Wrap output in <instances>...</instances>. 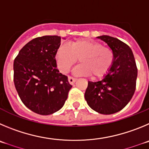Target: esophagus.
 I'll use <instances>...</instances> for the list:
<instances>
[{
  "mask_svg": "<svg viewBox=\"0 0 149 149\" xmlns=\"http://www.w3.org/2000/svg\"><path fill=\"white\" fill-rule=\"evenodd\" d=\"M76 81V78H73L72 77V76H69V77H68V81H69V83L70 84H73Z\"/></svg>",
  "mask_w": 149,
  "mask_h": 149,
  "instance_id": "34e87169",
  "label": "esophagus"
}]
</instances>
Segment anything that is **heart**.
<instances>
[{
  "label": "heart",
  "mask_w": 149,
  "mask_h": 149,
  "mask_svg": "<svg viewBox=\"0 0 149 149\" xmlns=\"http://www.w3.org/2000/svg\"><path fill=\"white\" fill-rule=\"evenodd\" d=\"M78 58L81 64L73 70L75 74L91 75L93 79H100L110 71L114 61V53L111 48L87 39L75 40L69 47L61 45L56 50V62L63 73H68Z\"/></svg>",
  "instance_id": "b5f03b06"
}]
</instances>
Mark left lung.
Here are the masks:
<instances>
[{
    "label": "left lung",
    "instance_id": "left-lung-1",
    "mask_svg": "<svg viewBox=\"0 0 149 149\" xmlns=\"http://www.w3.org/2000/svg\"><path fill=\"white\" fill-rule=\"evenodd\" d=\"M114 53L110 71L101 81H88L84 93L88 104L102 114H112L121 111L131 100L136 89L137 68L128 45L108 36L97 37Z\"/></svg>",
    "mask_w": 149,
    "mask_h": 149
}]
</instances>
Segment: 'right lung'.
<instances>
[{
    "instance_id": "add662e5",
    "label": "right lung",
    "mask_w": 149,
    "mask_h": 149,
    "mask_svg": "<svg viewBox=\"0 0 149 149\" xmlns=\"http://www.w3.org/2000/svg\"><path fill=\"white\" fill-rule=\"evenodd\" d=\"M61 37L45 36L23 47L14 60V84L22 102L41 115L61 109L72 88L57 69L56 53Z\"/></svg>"
}]
</instances>
